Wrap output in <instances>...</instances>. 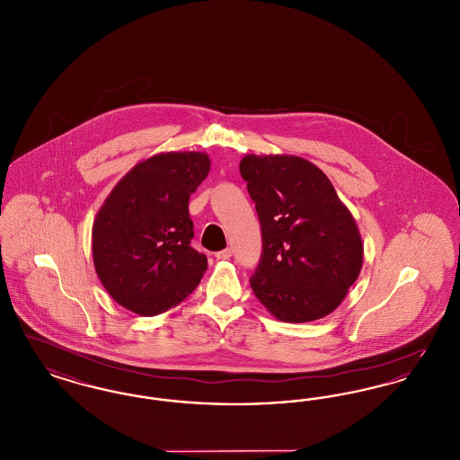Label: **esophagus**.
I'll list each match as a JSON object with an SVG mask.
<instances>
[{"mask_svg":"<svg viewBox=\"0 0 460 460\" xmlns=\"http://www.w3.org/2000/svg\"><path fill=\"white\" fill-rule=\"evenodd\" d=\"M231 255H233V250H231V248H226V250H220V252L216 253V259H217V261H229Z\"/></svg>","mask_w":460,"mask_h":460,"instance_id":"1","label":"esophagus"}]
</instances>
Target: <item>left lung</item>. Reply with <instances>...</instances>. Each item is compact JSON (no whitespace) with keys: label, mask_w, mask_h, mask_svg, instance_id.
Masks as SVG:
<instances>
[{"label":"left lung","mask_w":460,"mask_h":460,"mask_svg":"<svg viewBox=\"0 0 460 460\" xmlns=\"http://www.w3.org/2000/svg\"><path fill=\"white\" fill-rule=\"evenodd\" d=\"M241 177L262 227L252 289L278 321L310 323L345 300L364 262V243L328 175L295 155H244Z\"/></svg>","instance_id":"1"}]
</instances>
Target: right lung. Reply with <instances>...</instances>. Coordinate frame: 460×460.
<instances>
[{"label": "right lung", "instance_id": "1", "mask_svg": "<svg viewBox=\"0 0 460 460\" xmlns=\"http://www.w3.org/2000/svg\"><path fill=\"white\" fill-rule=\"evenodd\" d=\"M208 171L203 152H162L137 162L105 198L91 229L93 263L119 305L152 317L193 293L208 263L190 244L188 201Z\"/></svg>", "mask_w": 460, "mask_h": 460}]
</instances>
